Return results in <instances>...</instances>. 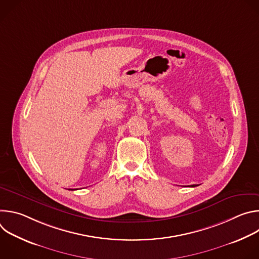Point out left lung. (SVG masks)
Segmentation results:
<instances>
[{
    "instance_id": "obj_1",
    "label": "left lung",
    "mask_w": 259,
    "mask_h": 259,
    "mask_svg": "<svg viewBox=\"0 0 259 259\" xmlns=\"http://www.w3.org/2000/svg\"><path fill=\"white\" fill-rule=\"evenodd\" d=\"M192 188H194V187H196V184H193V186H191Z\"/></svg>"
}]
</instances>
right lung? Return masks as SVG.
<instances>
[{"label":"right lung","mask_w":259,"mask_h":259,"mask_svg":"<svg viewBox=\"0 0 259 259\" xmlns=\"http://www.w3.org/2000/svg\"><path fill=\"white\" fill-rule=\"evenodd\" d=\"M71 191H73V190H71Z\"/></svg>","instance_id":"right-lung-1"}]
</instances>
